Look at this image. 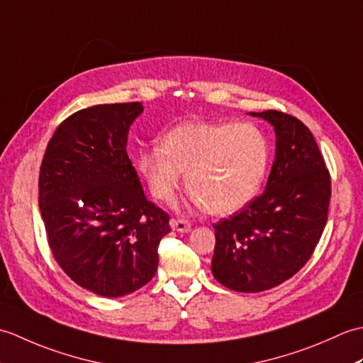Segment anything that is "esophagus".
Segmentation results:
<instances>
[{
    "label": "esophagus",
    "mask_w": 363,
    "mask_h": 363,
    "mask_svg": "<svg viewBox=\"0 0 363 363\" xmlns=\"http://www.w3.org/2000/svg\"><path fill=\"white\" fill-rule=\"evenodd\" d=\"M169 226H172L177 233H189L191 230V223L187 220H169Z\"/></svg>",
    "instance_id": "esophagus-1"
}]
</instances>
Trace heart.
I'll return each mask as SVG.
<instances>
[{"mask_svg": "<svg viewBox=\"0 0 363 363\" xmlns=\"http://www.w3.org/2000/svg\"><path fill=\"white\" fill-rule=\"evenodd\" d=\"M269 145L251 123H184L138 152L135 165L154 198L169 203L187 172L190 203L215 215L240 211L265 181Z\"/></svg>", "mask_w": 363, "mask_h": 363, "instance_id": "heart-1", "label": "heart"}]
</instances>
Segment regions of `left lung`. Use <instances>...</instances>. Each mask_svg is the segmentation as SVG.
<instances>
[{"label": "left lung", "mask_w": 363, "mask_h": 363, "mask_svg": "<svg viewBox=\"0 0 363 363\" xmlns=\"http://www.w3.org/2000/svg\"><path fill=\"white\" fill-rule=\"evenodd\" d=\"M273 126L276 152L267 189L215 229L212 274L225 287L257 293L296 274L325 230L330 177L303 121L277 111L250 112Z\"/></svg>", "instance_id": "obj_1"}]
</instances>
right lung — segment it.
I'll return each mask as SVG.
<instances>
[{
    "instance_id": "add662e5",
    "label": "right lung",
    "mask_w": 363,
    "mask_h": 363,
    "mask_svg": "<svg viewBox=\"0 0 363 363\" xmlns=\"http://www.w3.org/2000/svg\"><path fill=\"white\" fill-rule=\"evenodd\" d=\"M142 103L98 104L70 115L46 146L38 207L54 259L106 298L129 295L157 272L169 217L146 199L126 145Z\"/></svg>"
}]
</instances>
